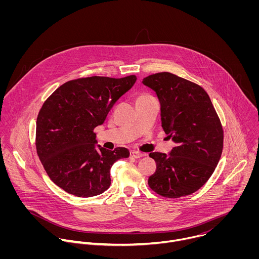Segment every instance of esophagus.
I'll use <instances>...</instances> for the list:
<instances>
[{"instance_id":"esophagus-1","label":"esophagus","mask_w":259,"mask_h":259,"mask_svg":"<svg viewBox=\"0 0 259 259\" xmlns=\"http://www.w3.org/2000/svg\"><path fill=\"white\" fill-rule=\"evenodd\" d=\"M144 155L143 154H141V153H138V152H135V151H133V152H131L130 153V157L131 158H133V159H140L141 157H143Z\"/></svg>"}]
</instances>
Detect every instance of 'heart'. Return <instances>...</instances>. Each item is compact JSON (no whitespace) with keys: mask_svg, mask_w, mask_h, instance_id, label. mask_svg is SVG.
I'll return each mask as SVG.
<instances>
[{"mask_svg":"<svg viewBox=\"0 0 259 259\" xmlns=\"http://www.w3.org/2000/svg\"><path fill=\"white\" fill-rule=\"evenodd\" d=\"M150 98H152V97L149 96V95H140L137 98V102H140V101H143V100H146V99H150Z\"/></svg>","mask_w":259,"mask_h":259,"instance_id":"obj_1","label":"heart"}]
</instances>
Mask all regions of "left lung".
<instances>
[{"mask_svg":"<svg viewBox=\"0 0 259 259\" xmlns=\"http://www.w3.org/2000/svg\"><path fill=\"white\" fill-rule=\"evenodd\" d=\"M161 104L162 127L175 146L170 153H151L157 163L150 188L166 198L197 192L214 172L224 147V131L209 95L199 85L158 72L142 80Z\"/></svg>","mask_w":259,"mask_h":259,"instance_id":"8db88e82","label":"left lung"}]
</instances>
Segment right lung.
<instances>
[{
  "label": "right lung",
  "mask_w": 259,
  "mask_h": 259,
  "mask_svg": "<svg viewBox=\"0 0 259 259\" xmlns=\"http://www.w3.org/2000/svg\"><path fill=\"white\" fill-rule=\"evenodd\" d=\"M136 82L90 77L64 83L44 102L36 119V153L51 180L80 198L98 196L112 179L110 168L130 153L97 146L94 128L102 125L116 101Z\"/></svg>",
  "instance_id": "add662e5"
}]
</instances>
